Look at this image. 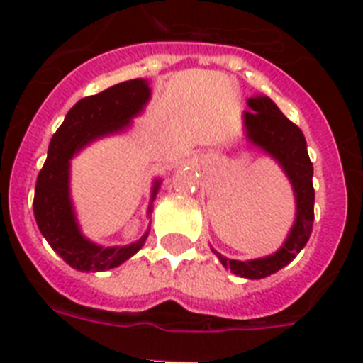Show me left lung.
<instances>
[{
    "instance_id": "obj_1",
    "label": "left lung",
    "mask_w": 363,
    "mask_h": 363,
    "mask_svg": "<svg viewBox=\"0 0 363 363\" xmlns=\"http://www.w3.org/2000/svg\"><path fill=\"white\" fill-rule=\"evenodd\" d=\"M250 108L244 113L247 137L255 145L266 150L280 162L291 181L296 197V220L291 233L277 253L266 259L230 260L213 250L222 266L230 267L235 275L244 279H264L291 262L308 244L315 220V188H313V162L308 155L302 130L287 119L269 97H250Z\"/></svg>"
}]
</instances>
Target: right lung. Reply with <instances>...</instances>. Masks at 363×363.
I'll return each mask as SVG.
<instances>
[{
  "instance_id": "add662e5",
  "label": "right lung",
  "mask_w": 363,
  "mask_h": 363,
  "mask_svg": "<svg viewBox=\"0 0 363 363\" xmlns=\"http://www.w3.org/2000/svg\"><path fill=\"white\" fill-rule=\"evenodd\" d=\"M150 97L145 79L113 84L96 96L83 97L70 108L63 125L52 137L48 155L38 175L34 194V215L39 231L52 250L79 271H106L117 267L141 250L150 231L130 246L101 247L79 233L70 197L68 166L74 153L106 133L123 130ZM159 182L153 188V197Z\"/></svg>"
}]
</instances>
